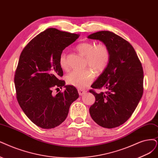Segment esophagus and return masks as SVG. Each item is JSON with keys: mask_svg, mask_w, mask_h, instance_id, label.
Masks as SVG:
<instances>
[{"mask_svg": "<svg viewBox=\"0 0 158 158\" xmlns=\"http://www.w3.org/2000/svg\"><path fill=\"white\" fill-rule=\"evenodd\" d=\"M78 92H79V94L80 96H83V94H85L86 93V91L82 89H78Z\"/></svg>", "mask_w": 158, "mask_h": 158, "instance_id": "obj_1", "label": "esophagus"}]
</instances>
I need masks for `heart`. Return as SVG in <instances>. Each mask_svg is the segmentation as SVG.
<instances>
[{"mask_svg":"<svg viewBox=\"0 0 158 158\" xmlns=\"http://www.w3.org/2000/svg\"><path fill=\"white\" fill-rule=\"evenodd\" d=\"M80 54L86 58V63L96 72H101L106 68L110 60V51L105 44H98L86 42L76 47ZM59 65L62 69H66L68 64L66 55L62 53L59 58ZM94 78V73L90 69L72 71L66 76L68 84L79 89L85 88Z\"/></svg>","mask_w":158,"mask_h":158,"instance_id":"heart-1","label":"heart"}]
</instances>
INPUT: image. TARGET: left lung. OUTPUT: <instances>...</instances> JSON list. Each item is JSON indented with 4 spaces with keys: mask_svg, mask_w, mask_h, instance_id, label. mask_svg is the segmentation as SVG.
I'll return each instance as SVG.
<instances>
[{
    "mask_svg": "<svg viewBox=\"0 0 158 158\" xmlns=\"http://www.w3.org/2000/svg\"><path fill=\"white\" fill-rule=\"evenodd\" d=\"M88 38L107 46L110 60L106 68L91 86L107 91L90 92L96 98L89 109L92 118L103 127L114 128L130 118L143 94V69L133 46L110 31L93 33Z\"/></svg>",
    "mask_w": 158,
    "mask_h": 158,
    "instance_id": "1",
    "label": "left lung"
}]
</instances>
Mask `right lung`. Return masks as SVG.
Segmentation results:
<instances>
[{
	"label": "right lung",
	"mask_w": 158,
	"mask_h": 158,
	"mask_svg": "<svg viewBox=\"0 0 158 158\" xmlns=\"http://www.w3.org/2000/svg\"><path fill=\"white\" fill-rule=\"evenodd\" d=\"M79 37L49 28L34 37L21 52L14 77L17 100L27 117L38 127L51 129L59 126L79 98L76 88L58 79L63 75L60 56ZM62 86L65 91L52 95V88Z\"/></svg>",
	"instance_id": "1"
}]
</instances>
